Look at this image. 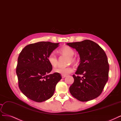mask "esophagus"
Listing matches in <instances>:
<instances>
[{
  "instance_id": "obj_1",
  "label": "esophagus",
  "mask_w": 121,
  "mask_h": 121,
  "mask_svg": "<svg viewBox=\"0 0 121 121\" xmlns=\"http://www.w3.org/2000/svg\"><path fill=\"white\" fill-rule=\"evenodd\" d=\"M61 77H62V78H64L66 77V75H61Z\"/></svg>"
}]
</instances>
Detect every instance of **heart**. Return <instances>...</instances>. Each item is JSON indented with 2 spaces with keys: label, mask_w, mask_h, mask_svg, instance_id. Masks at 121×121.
Segmentation results:
<instances>
[{
  "label": "heart",
  "mask_w": 121,
  "mask_h": 121,
  "mask_svg": "<svg viewBox=\"0 0 121 121\" xmlns=\"http://www.w3.org/2000/svg\"><path fill=\"white\" fill-rule=\"evenodd\" d=\"M60 53L64 54V55L69 56V62L74 63L76 61V58L73 56L74 53V51L73 48L69 46H65L62 47L59 50ZM48 60L49 64L53 67H55L57 64V58L56 55L53 52H51L49 54L48 56ZM73 71V69L70 66L68 67H61L58 66L53 69V72L56 73H60L62 75H66L72 73Z\"/></svg>",
  "instance_id": "heart-1"
}]
</instances>
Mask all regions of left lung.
<instances>
[{
    "label": "left lung",
    "mask_w": 121,
    "mask_h": 121,
    "mask_svg": "<svg viewBox=\"0 0 121 121\" xmlns=\"http://www.w3.org/2000/svg\"><path fill=\"white\" fill-rule=\"evenodd\" d=\"M67 44L77 50L81 60L75 73L77 75H73L74 82L69 87L70 93L82 102L97 98L102 93L109 77V65L105 52L90 40Z\"/></svg>",
    "instance_id": "obj_1"
}]
</instances>
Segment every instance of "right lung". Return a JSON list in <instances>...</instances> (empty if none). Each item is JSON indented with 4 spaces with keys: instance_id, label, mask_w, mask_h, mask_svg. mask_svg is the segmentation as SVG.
Segmentation results:
<instances>
[{
    "instance_id": "1",
    "label": "right lung",
    "mask_w": 121,
    "mask_h": 121,
    "mask_svg": "<svg viewBox=\"0 0 121 121\" xmlns=\"http://www.w3.org/2000/svg\"><path fill=\"white\" fill-rule=\"evenodd\" d=\"M59 46V43L40 41L25 47L19 53L16 66L18 86L28 99L42 102L51 98L61 74L52 71L48 56Z\"/></svg>"
}]
</instances>
